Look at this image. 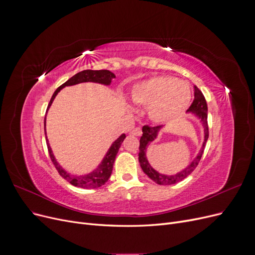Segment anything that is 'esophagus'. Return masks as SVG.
I'll list each match as a JSON object with an SVG mask.
<instances>
[{
	"label": "esophagus",
	"mask_w": 255,
	"mask_h": 255,
	"mask_svg": "<svg viewBox=\"0 0 255 255\" xmlns=\"http://www.w3.org/2000/svg\"><path fill=\"white\" fill-rule=\"evenodd\" d=\"M130 135H134V136H140L141 135V128H135L129 132Z\"/></svg>",
	"instance_id": "34e87169"
}]
</instances>
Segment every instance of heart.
I'll return each instance as SVG.
<instances>
[{
  "label": "heart",
  "instance_id": "heart-1",
  "mask_svg": "<svg viewBox=\"0 0 255 255\" xmlns=\"http://www.w3.org/2000/svg\"><path fill=\"white\" fill-rule=\"evenodd\" d=\"M130 101L148 106L149 118L166 123L181 116L191 101L189 85L172 76H156L136 84L130 91Z\"/></svg>",
  "mask_w": 255,
  "mask_h": 255
}]
</instances>
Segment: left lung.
I'll use <instances>...</instances> for the list:
<instances>
[{
  "mask_svg": "<svg viewBox=\"0 0 255 255\" xmlns=\"http://www.w3.org/2000/svg\"><path fill=\"white\" fill-rule=\"evenodd\" d=\"M187 113L191 114L194 117H196L199 120L200 123H201V127L203 128V141L201 144V148H200L195 158L192 159L186 167L176 173H173V174L160 173L150 165L148 158H146V149H148L149 143L153 142L156 139V138L158 137L159 132L165 127L159 126V127L151 128L148 126H144L142 128V136L140 137V141H139L140 145H139V155H138V160H139V164H140L142 171L146 175H148L153 182H155L158 185H173L177 182H181L182 180L185 179V177H187L192 171L195 170L196 167L199 164L200 159H201L206 141L208 139L207 104H206L203 94L196 86H195L194 102H192V104L190 105Z\"/></svg>",
  "mask_w": 255,
  "mask_h": 255,
  "instance_id": "left-lung-1",
  "label": "left lung"
}]
</instances>
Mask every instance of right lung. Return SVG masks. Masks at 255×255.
<instances>
[{
  "label": "right lung",
  "instance_id": "obj_1",
  "mask_svg": "<svg viewBox=\"0 0 255 255\" xmlns=\"http://www.w3.org/2000/svg\"><path fill=\"white\" fill-rule=\"evenodd\" d=\"M116 79V75L115 73L111 72L110 70H84L81 71L79 73H76L75 75H73L72 78L69 79L66 83H64L61 86H59L55 92H54L51 100H50V103L48 105V110L47 113L49 111V109L51 107L54 99L57 96L58 92L67 87V86H73V85H78L81 83H98V84H101L104 85V86H110L112 84V81ZM45 120H47V115H45V118H44V133L47 135V130H45ZM126 138V134H121L117 139H116L112 145L110 146V149L107 150L105 156L103 157V159L101 160V163H100L97 168H95L94 170L86 173V174H73L68 172L67 170L61 167L58 161L56 160L55 156H54L53 151L51 149V145L48 142V137L45 136V139H47V144H48V150H49V154H50V157L53 161L54 166H55L56 170L58 171V173L64 177L65 180H67L69 183L72 184L73 186L76 187H80V188H86V189H92V188H98V187H101L103 185L109 181L110 176L112 174L113 171V165L115 163V158L116 155H117V153L119 151V148L121 143L123 142Z\"/></svg>",
  "mask_w": 255,
  "mask_h": 255
}]
</instances>
